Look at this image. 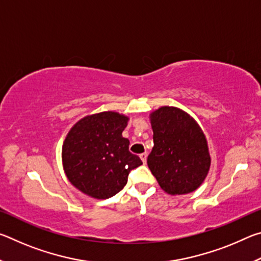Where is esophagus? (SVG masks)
I'll list each match as a JSON object with an SVG mask.
<instances>
[{"instance_id": "esophagus-1", "label": "esophagus", "mask_w": 261, "mask_h": 261, "mask_svg": "<svg viewBox=\"0 0 261 261\" xmlns=\"http://www.w3.org/2000/svg\"><path fill=\"white\" fill-rule=\"evenodd\" d=\"M139 156H140V159H141V161H143V163H146V160H147V153H141Z\"/></svg>"}]
</instances>
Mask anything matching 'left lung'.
I'll use <instances>...</instances> for the list:
<instances>
[{
    "label": "left lung",
    "mask_w": 261,
    "mask_h": 261,
    "mask_svg": "<svg viewBox=\"0 0 261 261\" xmlns=\"http://www.w3.org/2000/svg\"><path fill=\"white\" fill-rule=\"evenodd\" d=\"M154 146L147 165L163 191L193 192L211 167L207 139L196 120L177 107L163 106L149 114Z\"/></svg>",
    "instance_id": "left-lung-1"
}]
</instances>
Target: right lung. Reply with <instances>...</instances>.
Instances as JSON below:
<instances>
[{
  "label": "right lung",
  "instance_id": "right-lung-1",
  "mask_svg": "<svg viewBox=\"0 0 261 261\" xmlns=\"http://www.w3.org/2000/svg\"><path fill=\"white\" fill-rule=\"evenodd\" d=\"M129 117L116 112L87 115L68 132L62 163L69 182L94 199H108L125 187L127 175L143 165L122 136Z\"/></svg>",
  "mask_w": 261,
  "mask_h": 261
}]
</instances>
